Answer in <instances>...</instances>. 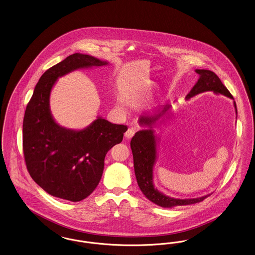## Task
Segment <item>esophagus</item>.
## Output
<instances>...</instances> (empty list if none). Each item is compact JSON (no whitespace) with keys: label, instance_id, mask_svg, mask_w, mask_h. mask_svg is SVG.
Masks as SVG:
<instances>
[{"label":"esophagus","instance_id":"obj_1","mask_svg":"<svg viewBox=\"0 0 255 255\" xmlns=\"http://www.w3.org/2000/svg\"><path fill=\"white\" fill-rule=\"evenodd\" d=\"M136 131H137V128H135V127L129 128L127 130V132L125 133V136H126L127 139H130V138H132L133 135L135 134Z\"/></svg>","mask_w":255,"mask_h":255}]
</instances>
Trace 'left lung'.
<instances>
[{"mask_svg":"<svg viewBox=\"0 0 255 255\" xmlns=\"http://www.w3.org/2000/svg\"><path fill=\"white\" fill-rule=\"evenodd\" d=\"M195 72L199 74V79L186 96V99H190L200 93L207 91H212L215 94H222L233 99L231 92L223 85L221 80L214 72L208 69H195ZM233 105L237 115L235 102L233 103ZM170 108V105H166L162 109V111L159 110L154 115H142L139 119V124L142 127H146L147 128L135 133L130 142L134 171L138 186L147 199L163 208H173L176 206L196 204L211 195L208 194L202 197L191 199H176L166 196V194L159 191L153 185V166L155 165L157 158V137L154 135V130L152 128L153 125Z\"/></svg>","mask_w":255,"mask_h":255,"instance_id":"1","label":"left lung"}]
</instances>
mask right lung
I'll use <instances>...</instances> for the list:
<instances>
[{
	"label": "right lung",
	"instance_id": "add662e5",
	"mask_svg": "<svg viewBox=\"0 0 255 255\" xmlns=\"http://www.w3.org/2000/svg\"><path fill=\"white\" fill-rule=\"evenodd\" d=\"M108 64L87 54L68 56L41 76L26 106L22 123L25 164L31 178L52 196L79 202L90 195L102 177L106 154L122 142L128 129L102 117L84 129H68L55 122L49 109L50 92L58 78Z\"/></svg>",
	"mask_w": 255,
	"mask_h": 255
}]
</instances>
